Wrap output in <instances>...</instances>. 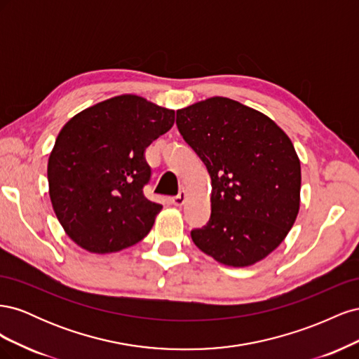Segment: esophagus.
I'll use <instances>...</instances> for the list:
<instances>
[{
	"label": "esophagus",
	"instance_id": "obj_1",
	"mask_svg": "<svg viewBox=\"0 0 359 359\" xmlns=\"http://www.w3.org/2000/svg\"><path fill=\"white\" fill-rule=\"evenodd\" d=\"M186 199H187V193L182 190V191H180L178 196L172 198V203L175 205V206H182L184 203H186Z\"/></svg>",
	"mask_w": 359,
	"mask_h": 359
}]
</instances>
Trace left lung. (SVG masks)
Here are the masks:
<instances>
[{"label":"left lung","instance_id":"left-lung-1","mask_svg":"<svg viewBox=\"0 0 359 359\" xmlns=\"http://www.w3.org/2000/svg\"><path fill=\"white\" fill-rule=\"evenodd\" d=\"M184 140L211 177V217L191 240L233 268L255 265L285 241L301 202V163L273 119L227 97L177 111Z\"/></svg>","mask_w":359,"mask_h":359}]
</instances>
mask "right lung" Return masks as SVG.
<instances>
[{"label":"right lung","mask_w":359,"mask_h":359,"mask_svg":"<svg viewBox=\"0 0 359 359\" xmlns=\"http://www.w3.org/2000/svg\"><path fill=\"white\" fill-rule=\"evenodd\" d=\"M175 123V111L121 94L76 114L48 160L52 208L70 240L107 255L148 235L163 206L145 198V149Z\"/></svg>","instance_id":"1"}]
</instances>
